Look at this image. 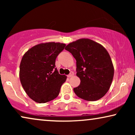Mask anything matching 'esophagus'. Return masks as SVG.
I'll return each mask as SVG.
<instances>
[{"mask_svg":"<svg viewBox=\"0 0 135 135\" xmlns=\"http://www.w3.org/2000/svg\"><path fill=\"white\" fill-rule=\"evenodd\" d=\"M74 75V73L73 72H71V73L69 74H68L67 76H68V77H72V76H73Z\"/></svg>","mask_w":135,"mask_h":135,"instance_id":"obj_1","label":"esophagus"}]
</instances>
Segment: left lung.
<instances>
[{
    "label": "left lung",
    "instance_id": "1",
    "mask_svg": "<svg viewBox=\"0 0 135 135\" xmlns=\"http://www.w3.org/2000/svg\"><path fill=\"white\" fill-rule=\"evenodd\" d=\"M76 60V75L80 84L74 91L77 97L97 101L109 89L114 77V66L108 51L88 38H81L66 46Z\"/></svg>",
    "mask_w": 135,
    "mask_h": 135
}]
</instances>
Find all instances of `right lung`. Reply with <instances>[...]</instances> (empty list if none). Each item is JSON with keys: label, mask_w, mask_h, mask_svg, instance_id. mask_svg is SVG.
I'll return each mask as SVG.
<instances>
[{"label": "right lung", "mask_w": 135, "mask_h": 135, "mask_svg": "<svg viewBox=\"0 0 135 135\" xmlns=\"http://www.w3.org/2000/svg\"><path fill=\"white\" fill-rule=\"evenodd\" d=\"M65 46L55 42L40 44L29 49L22 58L20 81L27 95L36 102L47 103L60 93L66 76L59 74L55 60Z\"/></svg>", "instance_id": "obj_1"}]
</instances>
